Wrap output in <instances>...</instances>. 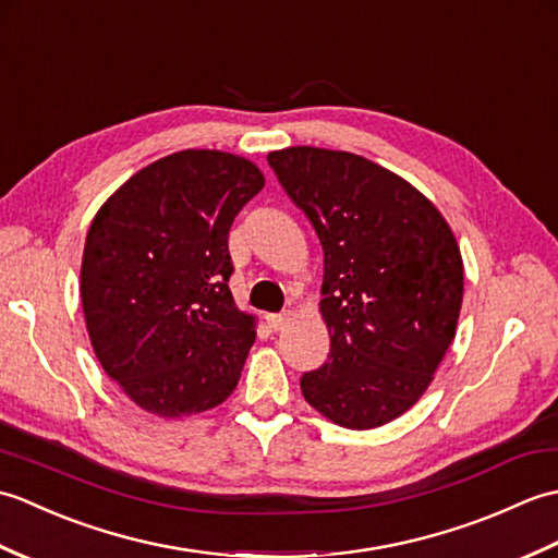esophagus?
<instances>
[{
    "label": "esophagus",
    "instance_id": "obj_1",
    "mask_svg": "<svg viewBox=\"0 0 558 558\" xmlns=\"http://www.w3.org/2000/svg\"><path fill=\"white\" fill-rule=\"evenodd\" d=\"M288 316H290V314H268V316H266V324H268L270 330H280L282 326H286Z\"/></svg>",
    "mask_w": 558,
    "mask_h": 558
}]
</instances>
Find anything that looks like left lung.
Wrapping results in <instances>:
<instances>
[{
	"label": "left lung",
	"mask_w": 558,
	"mask_h": 558,
	"mask_svg": "<svg viewBox=\"0 0 558 558\" xmlns=\"http://www.w3.org/2000/svg\"><path fill=\"white\" fill-rule=\"evenodd\" d=\"M324 246L328 362L300 378L330 422L374 429L410 410L456 336L462 258L441 213L402 177L345 150L268 156Z\"/></svg>",
	"instance_id": "left-lung-1"
}]
</instances>
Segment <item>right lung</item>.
<instances>
[{
    "label": "right lung",
    "instance_id": "1",
    "mask_svg": "<svg viewBox=\"0 0 558 558\" xmlns=\"http://www.w3.org/2000/svg\"><path fill=\"white\" fill-rule=\"evenodd\" d=\"M260 189L254 162L182 150L136 172L93 218L81 264L90 345L146 412H204L240 381L256 333L228 288V234Z\"/></svg>",
    "mask_w": 558,
    "mask_h": 558
}]
</instances>
